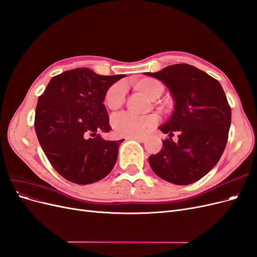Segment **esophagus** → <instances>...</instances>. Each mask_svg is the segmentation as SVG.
I'll list each match as a JSON object with an SVG mask.
<instances>
[{
	"mask_svg": "<svg viewBox=\"0 0 257 257\" xmlns=\"http://www.w3.org/2000/svg\"><path fill=\"white\" fill-rule=\"evenodd\" d=\"M132 139H133V141H136V142H138V143H144L145 142V137H132Z\"/></svg>",
	"mask_w": 257,
	"mask_h": 257,
	"instance_id": "esophagus-1",
	"label": "esophagus"
}]
</instances>
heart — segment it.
Instances as JSON below:
<instances>
[{
	"label": "heart",
	"mask_w": 257,
	"mask_h": 257,
	"mask_svg": "<svg viewBox=\"0 0 257 257\" xmlns=\"http://www.w3.org/2000/svg\"><path fill=\"white\" fill-rule=\"evenodd\" d=\"M132 87L134 90L145 94L147 97L154 100L159 98L164 87L154 78H138L132 81ZM125 100V87L121 82L110 85L105 93L104 104L107 109L111 111L118 110L122 107ZM158 124V116L149 114L145 116H135L130 113H120L111 119V127L116 137H137L145 134L147 131L153 128Z\"/></svg>",
	"instance_id": "obj_1"
}]
</instances>
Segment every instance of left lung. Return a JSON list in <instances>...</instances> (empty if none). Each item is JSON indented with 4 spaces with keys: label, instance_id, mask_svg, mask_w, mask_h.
Wrapping results in <instances>:
<instances>
[{
    "label": "left lung",
    "instance_id": "8db88e82",
    "mask_svg": "<svg viewBox=\"0 0 257 257\" xmlns=\"http://www.w3.org/2000/svg\"><path fill=\"white\" fill-rule=\"evenodd\" d=\"M166 84L175 100L170 119L160 126L169 138L162 150L149 157L153 172L179 185L198 181L222 157L227 144L231 110L216 79L189 64L169 65L145 73ZM176 131L178 139L172 141Z\"/></svg>",
    "mask_w": 257,
    "mask_h": 257
}]
</instances>
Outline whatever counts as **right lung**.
Instances as JSON below:
<instances>
[{"label":"right lung","instance_id":"add662e5","mask_svg":"<svg viewBox=\"0 0 257 257\" xmlns=\"http://www.w3.org/2000/svg\"><path fill=\"white\" fill-rule=\"evenodd\" d=\"M124 75L102 76L80 67L54 76L38 97L34 127L52 167L66 180L89 184L113 168L121 143L98 133L111 130L105 93Z\"/></svg>","mask_w":257,"mask_h":257}]
</instances>
